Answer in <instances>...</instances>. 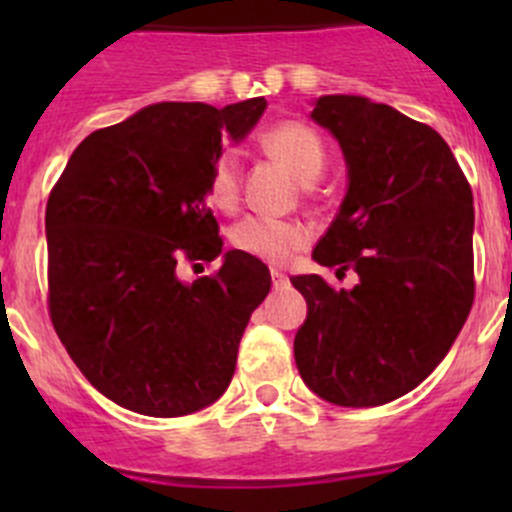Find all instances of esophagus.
I'll return each mask as SVG.
<instances>
[{
  "label": "esophagus",
  "mask_w": 512,
  "mask_h": 512,
  "mask_svg": "<svg viewBox=\"0 0 512 512\" xmlns=\"http://www.w3.org/2000/svg\"><path fill=\"white\" fill-rule=\"evenodd\" d=\"M270 277H272V287H275V289H282V287H287V285H289L287 275H282V272L272 270V272H270Z\"/></svg>",
  "instance_id": "esophagus-1"
}]
</instances>
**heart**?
Instances as JSON below:
<instances>
[{
    "mask_svg": "<svg viewBox=\"0 0 512 512\" xmlns=\"http://www.w3.org/2000/svg\"><path fill=\"white\" fill-rule=\"evenodd\" d=\"M260 146L272 158L287 165L299 180H314L327 163L324 141L307 123H275L260 133ZM240 188V160L232 148H223L210 163L205 193L215 208L230 213L240 203ZM230 242L242 255H250L255 260L267 262V265H287L297 252H302L309 245V230L294 220L250 215L232 227Z\"/></svg>",
    "mask_w": 512,
    "mask_h": 512,
    "instance_id": "1",
    "label": "heart"
}]
</instances>
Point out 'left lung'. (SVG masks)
<instances>
[{
	"instance_id": "1",
	"label": "left lung",
	"mask_w": 512,
	"mask_h": 512,
	"mask_svg": "<svg viewBox=\"0 0 512 512\" xmlns=\"http://www.w3.org/2000/svg\"><path fill=\"white\" fill-rule=\"evenodd\" d=\"M312 118L349 165L347 198L312 257L359 285L292 277L307 299L294 361L329 404H389L441 364L473 307L471 185L431 126L386 103L322 96Z\"/></svg>"
}]
</instances>
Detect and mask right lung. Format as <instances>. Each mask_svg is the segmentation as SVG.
<instances>
[{"label": "right lung", "mask_w": 512, "mask_h": 512, "mask_svg": "<svg viewBox=\"0 0 512 512\" xmlns=\"http://www.w3.org/2000/svg\"><path fill=\"white\" fill-rule=\"evenodd\" d=\"M265 106H148L84 138L51 188V324L81 374L123 409L185 416L230 386L270 270L240 250L193 285L180 267L223 252L205 203L210 163L225 133L245 136Z\"/></svg>", "instance_id": "add662e5"}]
</instances>
